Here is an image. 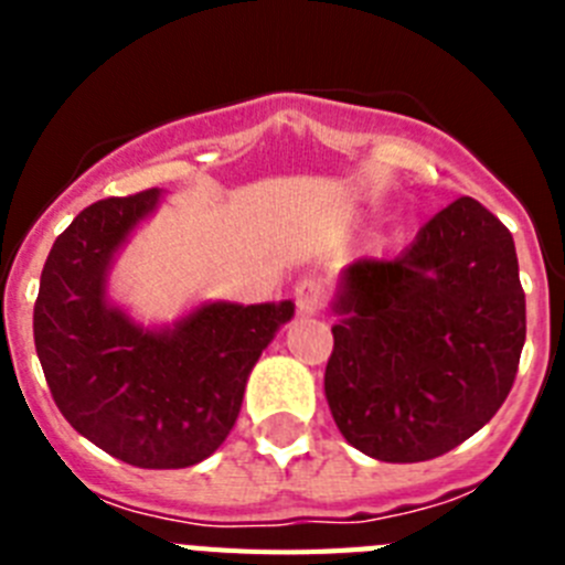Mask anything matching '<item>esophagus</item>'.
Segmentation results:
<instances>
[{"instance_id": "obj_1", "label": "esophagus", "mask_w": 565, "mask_h": 565, "mask_svg": "<svg viewBox=\"0 0 565 565\" xmlns=\"http://www.w3.org/2000/svg\"><path fill=\"white\" fill-rule=\"evenodd\" d=\"M294 302H297L299 313H317L326 306V282L319 277L299 279L294 286Z\"/></svg>"}]
</instances>
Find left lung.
<instances>
[{"label":"left lung","mask_w":565,"mask_h":565,"mask_svg":"<svg viewBox=\"0 0 565 565\" xmlns=\"http://www.w3.org/2000/svg\"><path fill=\"white\" fill-rule=\"evenodd\" d=\"M326 396L344 441L391 463L456 450L507 402L526 342L515 239L458 198L402 257H362L337 299Z\"/></svg>","instance_id":"8db88e82"}]
</instances>
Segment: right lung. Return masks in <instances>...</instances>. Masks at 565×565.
<instances>
[{"label":"right lung","instance_id":"add662e5","mask_svg":"<svg viewBox=\"0 0 565 565\" xmlns=\"http://www.w3.org/2000/svg\"><path fill=\"white\" fill-rule=\"evenodd\" d=\"M158 189L84 209L47 254L33 339L53 402L73 430L143 469H181L232 433L246 379L291 302H212L172 331H143L107 306L115 248L147 217Z\"/></svg>","mask_w":565,"mask_h":565}]
</instances>
